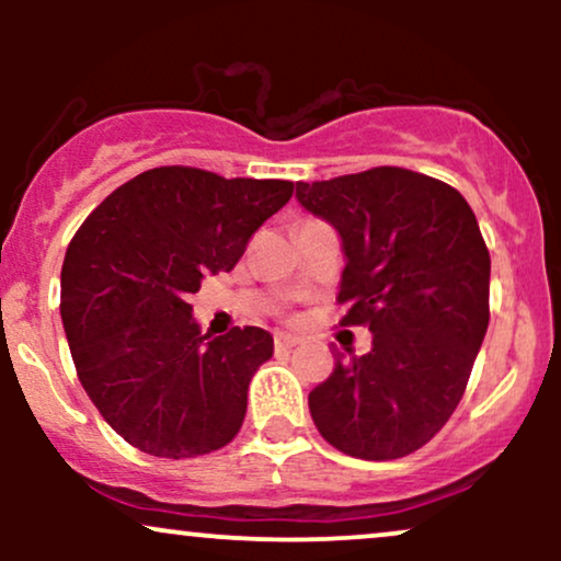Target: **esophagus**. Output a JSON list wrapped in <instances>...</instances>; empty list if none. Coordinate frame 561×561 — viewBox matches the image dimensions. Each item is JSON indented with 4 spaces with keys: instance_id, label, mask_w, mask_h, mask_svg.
Masks as SVG:
<instances>
[{
    "instance_id": "1",
    "label": "esophagus",
    "mask_w": 561,
    "mask_h": 561,
    "mask_svg": "<svg viewBox=\"0 0 561 561\" xmlns=\"http://www.w3.org/2000/svg\"><path fill=\"white\" fill-rule=\"evenodd\" d=\"M295 345H300V337H295V334H285V332H279L274 337V347H276V353H285V351H293Z\"/></svg>"
}]
</instances>
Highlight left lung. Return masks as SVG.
I'll list each match as a JSON object with an SVG mask.
<instances>
[{
  "instance_id": "8db88e82",
  "label": "left lung",
  "mask_w": 561,
  "mask_h": 561,
  "mask_svg": "<svg viewBox=\"0 0 561 561\" xmlns=\"http://www.w3.org/2000/svg\"><path fill=\"white\" fill-rule=\"evenodd\" d=\"M295 197L343 240L340 324L371 332L369 353L337 356L308 392L313 424L356 459L414 454L459 405L491 319L478 218L454 186L398 165L298 182Z\"/></svg>"
}]
</instances>
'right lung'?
<instances>
[{"label": "right lung", "instance_id": "add662e5", "mask_svg": "<svg viewBox=\"0 0 561 561\" xmlns=\"http://www.w3.org/2000/svg\"><path fill=\"white\" fill-rule=\"evenodd\" d=\"M289 197L282 179L160 165L102 199L70 240L60 274L70 356L102 420L134 448L192 459L240 433L274 337L261 327L203 334L186 298L203 276L231 272Z\"/></svg>", "mask_w": 561, "mask_h": 561}]
</instances>
